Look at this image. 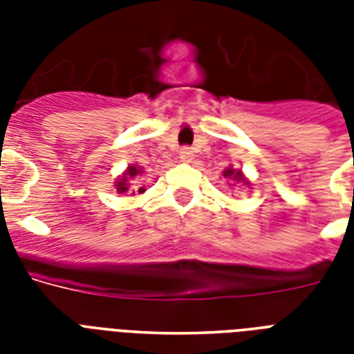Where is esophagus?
Masks as SVG:
<instances>
[{
  "instance_id": "esophagus-1",
  "label": "esophagus",
  "mask_w": 354,
  "mask_h": 354,
  "mask_svg": "<svg viewBox=\"0 0 354 354\" xmlns=\"http://www.w3.org/2000/svg\"><path fill=\"white\" fill-rule=\"evenodd\" d=\"M180 160H182V161L193 160V149H189V147H183V149L180 150Z\"/></svg>"
}]
</instances>
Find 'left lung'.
Segmentation results:
<instances>
[{
  "instance_id": "left-lung-1",
  "label": "left lung",
  "mask_w": 354,
  "mask_h": 354,
  "mask_svg": "<svg viewBox=\"0 0 354 354\" xmlns=\"http://www.w3.org/2000/svg\"><path fill=\"white\" fill-rule=\"evenodd\" d=\"M224 176H227V178L233 176V178H235V180H242L241 172H235V171H233V169H227V171H224Z\"/></svg>"
}]
</instances>
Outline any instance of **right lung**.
<instances>
[{
	"instance_id": "add662e5",
	"label": "right lung",
	"mask_w": 354,
	"mask_h": 354,
	"mask_svg": "<svg viewBox=\"0 0 354 354\" xmlns=\"http://www.w3.org/2000/svg\"><path fill=\"white\" fill-rule=\"evenodd\" d=\"M138 174H141V169H138V167L133 165L128 167V171L124 172V176H122L118 182V185H115V187H118V193H127L128 187H130V183L128 182H132ZM141 191H143V189H139V193H141Z\"/></svg>"
}]
</instances>
